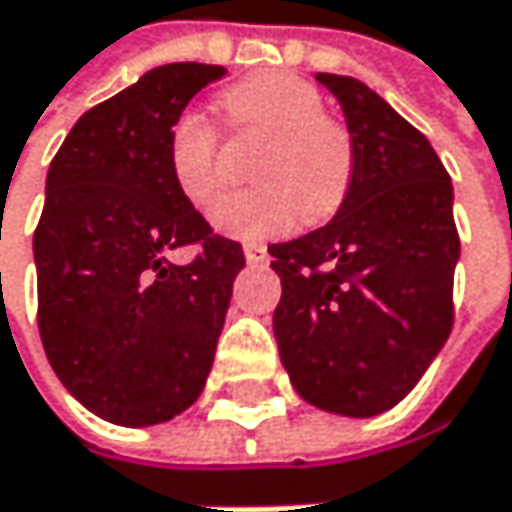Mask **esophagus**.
I'll use <instances>...</instances> for the list:
<instances>
[{"instance_id":"obj_1","label":"esophagus","mask_w":512,"mask_h":512,"mask_svg":"<svg viewBox=\"0 0 512 512\" xmlns=\"http://www.w3.org/2000/svg\"><path fill=\"white\" fill-rule=\"evenodd\" d=\"M244 259L250 262V265H265L268 262V247L265 244H244Z\"/></svg>"}]
</instances>
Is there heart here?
<instances>
[{
  "label": "heart",
  "instance_id": "heart-1",
  "mask_svg": "<svg viewBox=\"0 0 512 512\" xmlns=\"http://www.w3.org/2000/svg\"><path fill=\"white\" fill-rule=\"evenodd\" d=\"M235 132L265 138L253 161L259 185L226 194L212 224L226 235L265 238L300 221L333 215L353 176L351 132L327 114L315 85L291 73H262L232 85L221 96ZM167 164L185 200L206 209L224 188L218 164V132L209 117L185 111L170 126Z\"/></svg>",
  "mask_w": 512,
  "mask_h": 512
}]
</instances>
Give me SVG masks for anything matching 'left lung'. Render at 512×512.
I'll use <instances>...</instances> for the list:
<instances>
[{
	"instance_id": "1",
	"label": "left lung",
	"mask_w": 512,
	"mask_h": 512,
	"mask_svg": "<svg viewBox=\"0 0 512 512\" xmlns=\"http://www.w3.org/2000/svg\"><path fill=\"white\" fill-rule=\"evenodd\" d=\"M353 141L351 188L327 226L271 244L274 336L303 401L371 418L404 401L454 324L460 235L430 141L351 76H315Z\"/></svg>"
}]
</instances>
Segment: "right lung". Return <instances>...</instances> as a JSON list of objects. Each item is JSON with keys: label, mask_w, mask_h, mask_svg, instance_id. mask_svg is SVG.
I'll return each instance as SVG.
<instances>
[{"label": "right lung", "mask_w": 512, "mask_h": 512, "mask_svg": "<svg viewBox=\"0 0 512 512\" xmlns=\"http://www.w3.org/2000/svg\"><path fill=\"white\" fill-rule=\"evenodd\" d=\"M218 64H164L85 111L46 173L34 229L37 327L91 413L147 427L188 410L212 371L241 244L215 235L170 176L167 138ZM197 246L179 266L169 250Z\"/></svg>", "instance_id": "right-lung-1"}]
</instances>
